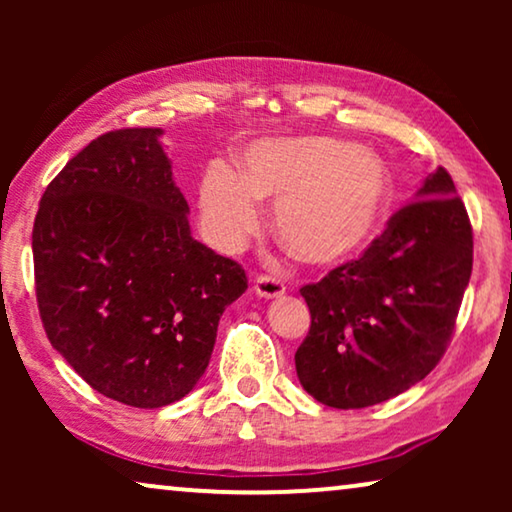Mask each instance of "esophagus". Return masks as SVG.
<instances>
[{
  "label": "esophagus",
  "instance_id": "esophagus-1",
  "mask_svg": "<svg viewBox=\"0 0 512 512\" xmlns=\"http://www.w3.org/2000/svg\"><path fill=\"white\" fill-rule=\"evenodd\" d=\"M254 291H256V296H261V298H279V296H284L286 286L282 279H277V277L258 275L254 279Z\"/></svg>",
  "mask_w": 512,
  "mask_h": 512
}]
</instances>
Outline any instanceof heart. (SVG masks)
Instances as JSON below:
<instances>
[{
    "label": "heart",
    "instance_id": "obj_1",
    "mask_svg": "<svg viewBox=\"0 0 512 512\" xmlns=\"http://www.w3.org/2000/svg\"><path fill=\"white\" fill-rule=\"evenodd\" d=\"M275 202V230L303 263L352 261L375 240L391 202V177L366 146L324 135L249 144L240 170L214 163L202 174L198 209L214 247L237 251Z\"/></svg>",
    "mask_w": 512,
    "mask_h": 512
}]
</instances>
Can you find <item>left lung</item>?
I'll return each instance as SVG.
<instances>
[{
  "instance_id": "left-lung-1",
  "label": "left lung",
  "mask_w": 512,
  "mask_h": 512,
  "mask_svg": "<svg viewBox=\"0 0 512 512\" xmlns=\"http://www.w3.org/2000/svg\"><path fill=\"white\" fill-rule=\"evenodd\" d=\"M471 270V221L438 167L359 261L300 289L312 314L296 352L303 389L356 410L424 380L450 345Z\"/></svg>"
}]
</instances>
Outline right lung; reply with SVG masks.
Wrapping results in <instances>:
<instances>
[{
	"instance_id": "add662e5",
	"label": "right lung",
	"mask_w": 512,
	"mask_h": 512,
	"mask_svg": "<svg viewBox=\"0 0 512 512\" xmlns=\"http://www.w3.org/2000/svg\"><path fill=\"white\" fill-rule=\"evenodd\" d=\"M160 128L97 137L48 184L32 230L51 345L102 396L163 408L209 366L242 265L193 240Z\"/></svg>"
}]
</instances>
